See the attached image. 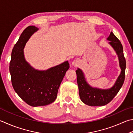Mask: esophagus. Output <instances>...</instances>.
<instances>
[{"instance_id": "1", "label": "esophagus", "mask_w": 133, "mask_h": 133, "mask_svg": "<svg viewBox=\"0 0 133 133\" xmlns=\"http://www.w3.org/2000/svg\"><path fill=\"white\" fill-rule=\"evenodd\" d=\"M78 63H79V62L77 60H73V62H72V64L74 66H77V65L78 64Z\"/></svg>"}]
</instances>
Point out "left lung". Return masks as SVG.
<instances>
[{
    "label": "left lung",
    "instance_id": "left-lung-1",
    "mask_svg": "<svg viewBox=\"0 0 133 133\" xmlns=\"http://www.w3.org/2000/svg\"><path fill=\"white\" fill-rule=\"evenodd\" d=\"M107 39L109 41V43L116 52L119 60L120 67L122 70L121 73L114 85L107 90L93 88L87 83L83 72L81 69H78L76 71L79 97L82 102L91 107L103 106L109 103L117 95L124 81L126 63L123 54V46L119 39L112 32H110Z\"/></svg>",
    "mask_w": 133,
    "mask_h": 133
}]
</instances>
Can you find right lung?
Instances as JSON below:
<instances>
[{
  "instance_id": "add662e5",
  "label": "right lung",
  "mask_w": 133,
  "mask_h": 133,
  "mask_svg": "<svg viewBox=\"0 0 133 133\" xmlns=\"http://www.w3.org/2000/svg\"><path fill=\"white\" fill-rule=\"evenodd\" d=\"M38 28L30 25L21 34L12 50L9 70L13 87L22 99L32 107L48 105L56 99L57 91L66 72L68 61L46 70L39 71L26 61L24 48Z\"/></svg>"
}]
</instances>
